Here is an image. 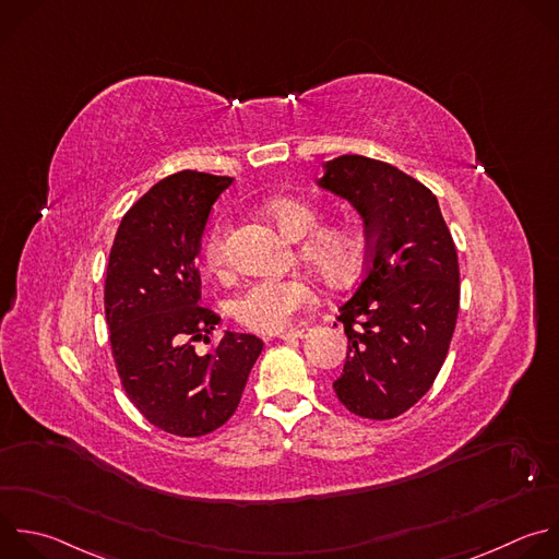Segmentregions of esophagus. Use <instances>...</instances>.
<instances>
[{
    "instance_id": "34e87169",
    "label": "esophagus",
    "mask_w": 559,
    "mask_h": 559,
    "mask_svg": "<svg viewBox=\"0 0 559 559\" xmlns=\"http://www.w3.org/2000/svg\"><path fill=\"white\" fill-rule=\"evenodd\" d=\"M309 326H298V329H292V331H283L278 337L281 340H302V337H307L309 335Z\"/></svg>"
}]
</instances>
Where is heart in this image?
I'll return each instance as SVG.
<instances>
[{"label": "heart", "mask_w": 559, "mask_h": 559, "mask_svg": "<svg viewBox=\"0 0 559 559\" xmlns=\"http://www.w3.org/2000/svg\"><path fill=\"white\" fill-rule=\"evenodd\" d=\"M267 211L278 230L294 241L305 239L320 224V211L302 200H278L272 202ZM226 241L228 224H217L204 241V257L211 270L226 267ZM300 254L326 283L344 285L361 265L364 237L348 224H331L307 239L300 246ZM313 300V285L300 276L261 278L250 283L235 298L233 311L235 318L252 331L278 333L287 329L302 309L311 307Z\"/></svg>", "instance_id": "1"}]
</instances>
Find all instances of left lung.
<instances>
[{"mask_svg":"<svg viewBox=\"0 0 559 559\" xmlns=\"http://www.w3.org/2000/svg\"><path fill=\"white\" fill-rule=\"evenodd\" d=\"M322 189L366 228V270L337 322L348 337L337 400L357 417L395 419L435 384L456 326L459 257L437 198L393 164L340 155Z\"/></svg>","mask_w":559,"mask_h":559,"instance_id":"1","label":"left lung"}]
</instances>
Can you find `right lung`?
<instances>
[{
    "instance_id": "right-lung-1",
    "label": "right lung",
    "mask_w": 559,
    "mask_h": 559,
    "mask_svg": "<svg viewBox=\"0 0 559 559\" xmlns=\"http://www.w3.org/2000/svg\"><path fill=\"white\" fill-rule=\"evenodd\" d=\"M233 177L179 170L122 217L107 263L105 316L122 389L142 417L177 437H202L237 411L263 350L226 331L206 355L219 316L200 305L198 257L213 204Z\"/></svg>"
}]
</instances>
